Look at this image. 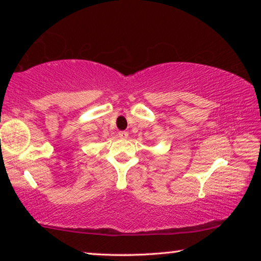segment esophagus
Listing matches in <instances>:
<instances>
[{
  "mask_svg": "<svg viewBox=\"0 0 261 261\" xmlns=\"http://www.w3.org/2000/svg\"><path fill=\"white\" fill-rule=\"evenodd\" d=\"M118 137H120V138H122V139H125V138H127V137H129V134H127L126 131H120V132H118Z\"/></svg>",
  "mask_w": 261,
  "mask_h": 261,
  "instance_id": "esophagus-1",
  "label": "esophagus"
}]
</instances>
